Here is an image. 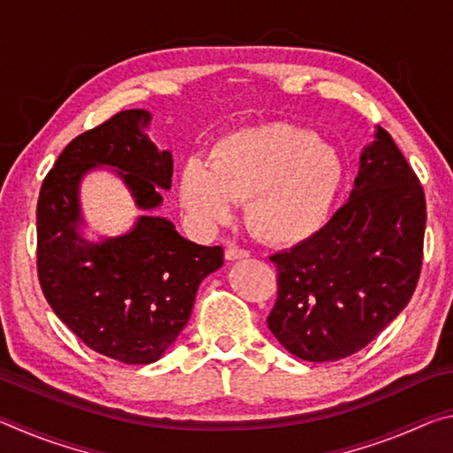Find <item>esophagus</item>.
I'll list each match as a JSON object with an SVG mask.
<instances>
[{
	"mask_svg": "<svg viewBox=\"0 0 453 453\" xmlns=\"http://www.w3.org/2000/svg\"><path fill=\"white\" fill-rule=\"evenodd\" d=\"M248 256H250L248 251L235 248V245H227V248H226V259H229V262H235V259H243Z\"/></svg>",
	"mask_w": 453,
	"mask_h": 453,
	"instance_id": "1",
	"label": "esophagus"
}]
</instances>
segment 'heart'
I'll use <instances>...</instances> for the list:
<instances>
[{"label": "heart", "instance_id": "obj_1", "mask_svg": "<svg viewBox=\"0 0 453 453\" xmlns=\"http://www.w3.org/2000/svg\"><path fill=\"white\" fill-rule=\"evenodd\" d=\"M346 178L342 153L316 132L270 121L219 137L208 162L188 159L180 202L196 226L211 229L248 199L245 219L259 240L296 245L326 226Z\"/></svg>", "mask_w": 453, "mask_h": 453}]
</instances>
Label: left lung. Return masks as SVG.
Here are the masks:
<instances>
[{
	"mask_svg": "<svg viewBox=\"0 0 453 453\" xmlns=\"http://www.w3.org/2000/svg\"><path fill=\"white\" fill-rule=\"evenodd\" d=\"M424 232V189L378 126L348 203L310 240L270 257L278 267V300L267 316L275 340L316 364L365 348L411 300Z\"/></svg>",
	"mask_w": 453,
	"mask_h": 453,
	"instance_id": "1",
	"label": "left lung"
}]
</instances>
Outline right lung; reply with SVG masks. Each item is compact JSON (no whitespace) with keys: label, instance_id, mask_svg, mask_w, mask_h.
I'll return each instance as SVG.
<instances>
[{"label":"right lung","instance_id":"add662e5","mask_svg":"<svg viewBox=\"0 0 453 453\" xmlns=\"http://www.w3.org/2000/svg\"><path fill=\"white\" fill-rule=\"evenodd\" d=\"M151 113L126 110L75 137L45 175L37 199V275L56 316L97 354L124 364H153L178 340L199 283L224 265L219 245L186 240L153 216L172 188V151L145 129ZM116 171L142 216L121 236L82 235L81 180Z\"/></svg>","mask_w":453,"mask_h":453}]
</instances>
